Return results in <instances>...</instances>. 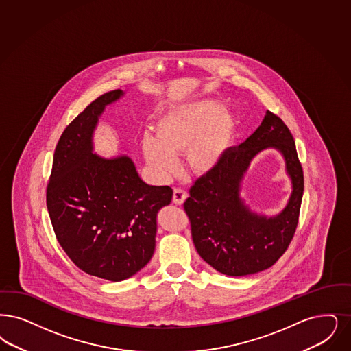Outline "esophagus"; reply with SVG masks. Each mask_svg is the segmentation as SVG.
<instances>
[{
  "label": "esophagus",
  "mask_w": 351,
  "mask_h": 351,
  "mask_svg": "<svg viewBox=\"0 0 351 351\" xmlns=\"http://www.w3.org/2000/svg\"><path fill=\"white\" fill-rule=\"evenodd\" d=\"M186 192L182 189V188H176V189H173V196H172V202L173 204H176V205H182L184 204V201L186 199Z\"/></svg>",
  "instance_id": "34e87169"
}]
</instances>
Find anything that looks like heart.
I'll list each match as a JSON object with an SVG mask.
<instances>
[{
    "label": "heart",
    "instance_id": "b5f03b06",
    "mask_svg": "<svg viewBox=\"0 0 351 351\" xmlns=\"http://www.w3.org/2000/svg\"><path fill=\"white\" fill-rule=\"evenodd\" d=\"M237 123L221 104L205 101L165 114L155 125V138L142 140L147 165L160 178L176 167L175 156L186 154V166L206 175L223 160L232 142Z\"/></svg>",
    "mask_w": 351,
    "mask_h": 351
}]
</instances>
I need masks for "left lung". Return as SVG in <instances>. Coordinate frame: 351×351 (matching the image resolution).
Wrapping results in <instances>:
<instances>
[{
	"label": "left lung",
	"mask_w": 351,
	"mask_h": 351,
	"mask_svg": "<svg viewBox=\"0 0 351 351\" xmlns=\"http://www.w3.org/2000/svg\"><path fill=\"white\" fill-rule=\"evenodd\" d=\"M269 147L282 154L293 184L288 205L274 217L254 213L239 197L241 180L252 158ZM303 191V169L294 137L277 114L267 111L254 133L230 147L221 165L201 176L189 191L184 210L197 252L210 267L231 277L274 265L294 237Z\"/></svg>",
	"instance_id": "8db88e82"
}]
</instances>
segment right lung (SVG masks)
Returning <instances> with one entry per match:
<instances>
[{
	"instance_id": "obj_1",
	"label": "right lung",
	"mask_w": 351,
	"mask_h": 351,
	"mask_svg": "<svg viewBox=\"0 0 351 351\" xmlns=\"http://www.w3.org/2000/svg\"><path fill=\"white\" fill-rule=\"evenodd\" d=\"M121 90L90 103L57 143L47 208L57 240L71 261L90 276L124 280L153 257L156 214L172 189L142 182L133 160L94 154L93 134L106 106Z\"/></svg>"
}]
</instances>
